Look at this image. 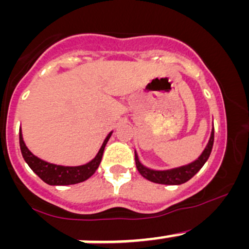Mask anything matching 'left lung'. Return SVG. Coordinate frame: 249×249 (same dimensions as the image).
<instances>
[{"label": "left lung", "instance_id": "8db88e82", "mask_svg": "<svg viewBox=\"0 0 249 249\" xmlns=\"http://www.w3.org/2000/svg\"><path fill=\"white\" fill-rule=\"evenodd\" d=\"M213 142H214V129L212 130V134H211V139L208 141L207 147L205 148V150H203L202 154L200 155L199 159L195 160V161L192 162V164L185 165V166L167 170V171H154V170H150L148 169V167L143 166V165L140 162L137 154L135 153L136 167L141 175H142L145 179L150 180V182L158 183V184H167V185L183 184V183L188 182L190 178L194 177V176L200 171V169H201L203 165H205V162L207 161V159L210 158L211 152H212Z\"/></svg>", "mask_w": 249, "mask_h": 249}]
</instances>
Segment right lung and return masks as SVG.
<instances>
[{
	"label": "right lung",
	"instance_id": "add662e5",
	"mask_svg": "<svg viewBox=\"0 0 249 249\" xmlns=\"http://www.w3.org/2000/svg\"><path fill=\"white\" fill-rule=\"evenodd\" d=\"M110 135H112V132H109L108 136L106 137L96 157L91 161L82 165V166H60V165H54L43 161L39 158L35 157L25 145L21 130L19 131V143L24 160L27 162L30 169L36 173L43 182H46L49 185H70L84 182V180H87L88 178L94 175L97 167H99L100 162H101L102 154H104L105 147H106V143L109 140Z\"/></svg>",
	"mask_w": 249,
	"mask_h": 249
}]
</instances>
